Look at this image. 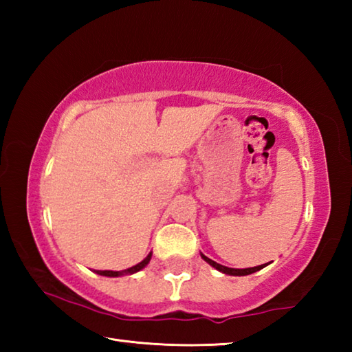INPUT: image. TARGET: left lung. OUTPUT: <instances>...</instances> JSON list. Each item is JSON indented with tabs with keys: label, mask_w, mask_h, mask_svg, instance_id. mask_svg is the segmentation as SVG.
Wrapping results in <instances>:
<instances>
[{
	"label": "left lung",
	"mask_w": 352,
	"mask_h": 352,
	"mask_svg": "<svg viewBox=\"0 0 352 352\" xmlns=\"http://www.w3.org/2000/svg\"><path fill=\"white\" fill-rule=\"evenodd\" d=\"M201 258H204V259L208 262V264L212 265L214 269H217L219 272H222V273H226V275H233V276H245V275H252V273L258 272V270H261V269H264V267L267 265V264H262V265H258V267H250V269H230V267L220 265V264H217L216 261H212V259H210V258H206L205 254H201Z\"/></svg>",
	"instance_id": "1"
}]
</instances>
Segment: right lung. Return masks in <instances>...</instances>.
I'll use <instances>...</instances> for the list:
<instances>
[{"label":"right lung","instance_id":"right-lung-1","mask_svg":"<svg viewBox=\"0 0 352 352\" xmlns=\"http://www.w3.org/2000/svg\"><path fill=\"white\" fill-rule=\"evenodd\" d=\"M151 258H152V253H148L147 254V258L144 259V261H141L140 264H136L135 267H130V269H127V270H124V272H111V270H98V273L99 275H102V276H119V275H122V273H135V272H140L141 269H144V267L148 264V261H151Z\"/></svg>","mask_w":352,"mask_h":352}]
</instances>
